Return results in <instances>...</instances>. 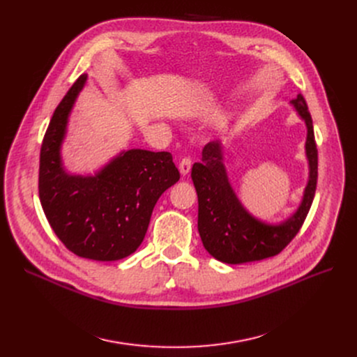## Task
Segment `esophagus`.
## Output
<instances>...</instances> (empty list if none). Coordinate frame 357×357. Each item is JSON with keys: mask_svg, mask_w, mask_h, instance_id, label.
<instances>
[{"mask_svg": "<svg viewBox=\"0 0 357 357\" xmlns=\"http://www.w3.org/2000/svg\"><path fill=\"white\" fill-rule=\"evenodd\" d=\"M191 171V159L190 158H182L179 162V172L182 175H186Z\"/></svg>", "mask_w": 357, "mask_h": 357, "instance_id": "1", "label": "esophagus"}]
</instances>
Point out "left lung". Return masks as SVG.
I'll return each mask as SVG.
<instances>
[{
	"label": "left lung",
	"instance_id": "8db88e82",
	"mask_svg": "<svg viewBox=\"0 0 357 357\" xmlns=\"http://www.w3.org/2000/svg\"><path fill=\"white\" fill-rule=\"evenodd\" d=\"M298 114L307 124V158L310 181L301 207L279 226H266L255 220L236 198L222 165L221 144L211 142L202 149V160L192 166V181L198 194V231L204 248L224 264H245L282 252L301 230L315 195L318 178V150L312 119L301 93L292 100Z\"/></svg>",
	"mask_w": 357,
	"mask_h": 357
}]
</instances>
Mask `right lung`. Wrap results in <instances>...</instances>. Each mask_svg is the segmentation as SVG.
<instances>
[{
	"mask_svg": "<svg viewBox=\"0 0 357 357\" xmlns=\"http://www.w3.org/2000/svg\"><path fill=\"white\" fill-rule=\"evenodd\" d=\"M86 81H75L56 107L40 149L39 197L54 234L77 256L119 260L142 245L159 197L179 181L169 152L131 149L96 176L68 175L59 149L70 108Z\"/></svg>",
	"mask_w": 357,
	"mask_h": 357,
	"instance_id": "obj_1",
	"label": "right lung"
}]
</instances>
